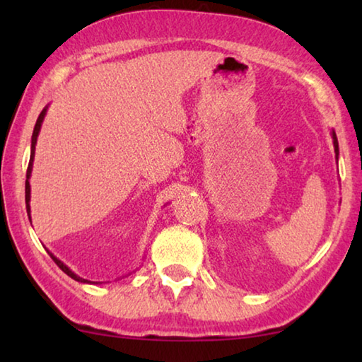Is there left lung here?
<instances>
[{"label":"left lung","instance_id":"8db88e82","mask_svg":"<svg viewBox=\"0 0 362 362\" xmlns=\"http://www.w3.org/2000/svg\"><path fill=\"white\" fill-rule=\"evenodd\" d=\"M332 139H334V148H335V153H337V155H339V142H337L335 132H332Z\"/></svg>","mask_w":362,"mask_h":362}]
</instances>
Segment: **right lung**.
I'll return each mask as SVG.
<instances>
[{
  "label": "right lung",
  "instance_id": "obj_1",
  "mask_svg": "<svg viewBox=\"0 0 362 362\" xmlns=\"http://www.w3.org/2000/svg\"><path fill=\"white\" fill-rule=\"evenodd\" d=\"M45 115H46V108L42 110V112H41L40 116H38V119H36V124H35V129H33V136H32V155H30V163H28V169H27V180H25V203H27L28 218H30V204H28V203H30V183H28V179H30V174H32V164H33V156H35L36 139H38V134H40V129H41V122H42V119H45ZM51 257H52V260L57 263V267H59L60 269H62V272H64L65 274H69L70 278H73L75 281H79V283H88V281H86V279L76 276V274L73 273L69 267L64 265V263L60 262L59 259H56V257H54L52 254H51Z\"/></svg>",
  "mask_w": 362,
  "mask_h": 362
}]
</instances>
